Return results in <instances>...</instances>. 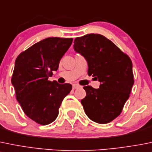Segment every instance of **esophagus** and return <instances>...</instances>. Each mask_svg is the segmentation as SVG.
Returning a JSON list of instances; mask_svg holds the SVG:
<instances>
[{"mask_svg": "<svg viewBox=\"0 0 152 152\" xmlns=\"http://www.w3.org/2000/svg\"><path fill=\"white\" fill-rule=\"evenodd\" d=\"M79 88V85H76V84L73 85V89H76V88Z\"/></svg>", "mask_w": 152, "mask_h": 152, "instance_id": "esophagus-1", "label": "esophagus"}]
</instances>
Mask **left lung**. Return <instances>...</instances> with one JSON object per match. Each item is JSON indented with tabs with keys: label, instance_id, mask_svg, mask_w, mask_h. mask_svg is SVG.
I'll return each mask as SVG.
<instances>
[{
	"label": "left lung",
	"instance_id": "left-lung-1",
	"mask_svg": "<svg viewBox=\"0 0 152 152\" xmlns=\"http://www.w3.org/2000/svg\"><path fill=\"white\" fill-rule=\"evenodd\" d=\"M74 50L86 59L88 75L100 82L99 88L85 86L81 100L86 115L99 124L110 123L121 113L134 85L132 62L111 41L99 34L76 38Z\"/></svg>",
	"mask_w": 152,
	"mask_h": 152
}]
</instances>
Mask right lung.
<instances>
[{
	"label": "right lung",
	"mask_w": 152,
	"mask_h": 152,
	"mask_svg": "<svg viewBox=\"0 0 152 152\" xmlns=\"http://www.w3.org/2000/svg\"><path fill=\"white\" fill-rule=\"evenodd\" d=\"M73 39L48 38L17 57L12 77L16 99L26 116L35 123L48 125L58 115L62 100L72 90L70 84L49 81Z\"/></svg>",
	"instance_id": "obj_1"
}]
</instances>
